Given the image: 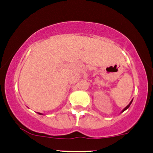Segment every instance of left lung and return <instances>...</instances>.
<instances>
[{
    "label": "left lung",
    "instance_id": "obj_1",
    "mask_svg": "<svg viewBox=\"0 0 153 153\" xmlns=\"http://www.w3.org/2000/svg\"><path fill=\"white\" fill-rule=\"evenodd\" d=\"M132 101H133V99H132V100H131V102H130V103H129V104H128V105H127V106H126V108H124V109H123V111H121V113H122V112H123V111H126V110H127V109H128V108H129V106H130V105H131V102H132Z\"/></svg>",
    "mask_w": 153,
    "mask_h": 153
}]
</instances>
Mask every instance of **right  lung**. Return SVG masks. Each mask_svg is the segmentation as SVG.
I'll list each match as a JSON object with an SVG mask.
<instances>
[{"instance_id": "obj_1", "label": "right lung", "mask_w": 153, "mask_h": 153, "mask_svg": "<svg viewBox=\"0 0 153 153\" xmlns=\"http://www.w3.org/2000/svg\"><path fill=\"white\" fill-rule=\"evenodd\" d=\"M37 114H39V115H43V114H42V113H39V112H37Z\"/></svg>"}]
</instances>
